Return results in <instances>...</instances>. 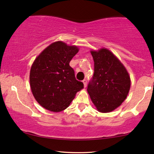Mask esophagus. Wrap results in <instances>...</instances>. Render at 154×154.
Returning <instances> with one entry per match:
<instances>
[{
	"label": "esophagus",
	"mask_w": 154,
	"mask_h": 154,
	"mask_svg": "<svg viewBox=\"0 0 154 154\" xmlns=\"http://www.w3.org/2000/svg\"><path fill=\"white\" fill-rule=\"evenodd\" d=\"M83 85H84V87L86 88V86H87V81H86L85 79H84L83 81Z\"/></svg>",
	"instance_id": "obj_1"
}]
</instances>
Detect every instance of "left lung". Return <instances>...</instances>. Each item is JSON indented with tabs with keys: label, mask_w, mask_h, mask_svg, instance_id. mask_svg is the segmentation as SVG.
Returning a JSON list of instances; mask_svg holds the SVG:
<instances>
[{
	"label": "left lung",
	"mask_w": 154,
	"mask_h": 154,
	"mask_svg": "<svg viewBox=\"0 0 154 154\" xmlns=\"http://www.w3.org/2000/svg\"><path fill=\"white\" fill-rule=\"evenodd\" d=\"M94 74L88 85V94L98 111L111 112L127 97L130 78L120 60L106 48L92 50Z\"/></svg>",
	"instance_id": "obj_1"
}]
</instances>
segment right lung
<instances>
[{"label":"right lung","instance_id":"obj_1","mask_svg":"<svg viewBox=\"0 0 154 154\" xmlns=\"http://www.w3.org/2000/svg\"><path fill=\"white\" fill-rule=\"evenodd\" d=\"M79 52L62 41L50 44L35 58L30 71V86L38 103L47 110L60 112L69 106L83 88L69 62Z\"/></svg>","mask_w":154,"mask_h":154}]
</instances>
